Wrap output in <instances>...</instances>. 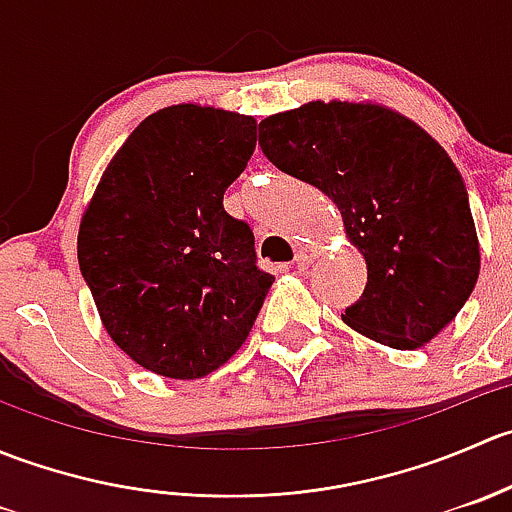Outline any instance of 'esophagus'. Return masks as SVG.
I'll return each mask as SVG.
<instances>
[{
  "label": "esophagus",
  "instance_id": "obj_1",
  "mask_svg": "<svg viewBox=\"0 0 512 512\" xmlns=\"http://www.w3.org/2000/svg\"><path fill=\"white\" fill-rule=\"evenodd\" d=\"M294 260H297V270L304 272L319 260V250H317V247H299L297 257H294Z\"/></svg>",
  "mask_w": 512,
  "mask_h": 512
}]
</instances>
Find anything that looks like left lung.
I'll return each mask as SVG.
<instances>
[{
	"label": "left lung",
	"instance_id": "1",
	"mask_svg": "<svg viewBox=\"0 0 512 512\" xmlns=\"http://www.w3.org/2000/svg\"><path fill=\"white\" fill-rule=\"evenodd\" d=\"M262 153L322 190L364 255L344 324L391 349L438 337L471 297L480 245L466 185L436 138L374 101H309L260 121Z\"/></svg>",
	"mask_w": 512,
	"mask_h": 512
}]
</instances>
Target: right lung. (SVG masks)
<instances>
[{"instance_id": "add662e5", "label": "right lung", "mask_w": 512, "mask_h": 512, "mask_svg": "<svg viewBox=\"0 0 512 512\" xmlns=\"http://www.w3.org/2000/svg\"><path fill=\"white\" fill-rule=\"evenodd\" d=\"M257 121L200 103L151 113L98 180L79 225V267L103 329L165 379H200L245 344L275 277L223 195Z\"/></svg>"}]
</instances>
